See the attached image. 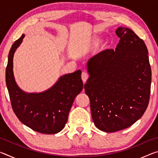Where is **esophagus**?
Instances as JSON below:
<instances>
[{"mask_svg":"<svg viewBox=\"0 0 158 158\" xmlns=\"http://www.w3.org/2000/svg\"><path fill=\"white\" fill-rule=\"evenodd\" d=\"M89 78V74H88L86 72H83L81 74V79L82 81L84 82H85L87 81V79Z\"/></svg>","mask_w":158,"mask_h":158,"instance_id":"1","label":"esophagus"}]
</instances>
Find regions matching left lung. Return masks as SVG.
Returning a JSON list of instances; mask_svg holds the SVG:
<instances>
[{
	"label": "left lung",
	"instance_id": "obj_1",
	"mask_svg": "<svg viewBox=\"0 0 158 158\" xmlns=\"http://www.w3.org/2000/svg\"><path fill=\"white\" fill-rule=\"evenodd\" d=\"M116 50L106 49L88 61L84 85L93 121L98 129L114 132L131 126L143 116L151 94V68L142 39L119 27Z\"/></svg>",
	"mask_w": 158,
	"mask_h": 158
}]
</instances>
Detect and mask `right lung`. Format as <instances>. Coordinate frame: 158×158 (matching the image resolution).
<instances>
[{"label":"right lung","mask_w":158,"mask_h":158,"mask_svg":"<svg viewBox=\"0 0 158 158\" xmlns=\"http://www.w3.org/2000/svg\"><path fill=\"white\" fill-rule=\"evenodd\" d=\"M24 35L10 49L5 81L12 108L19 120L37 132L56 134L65 127L74 98L83 89L81 70L61 77L53 86L42 93H26L18 87L13 74V56Z\"/></svg>","instance_id":"add662e5"}]
</instances>
